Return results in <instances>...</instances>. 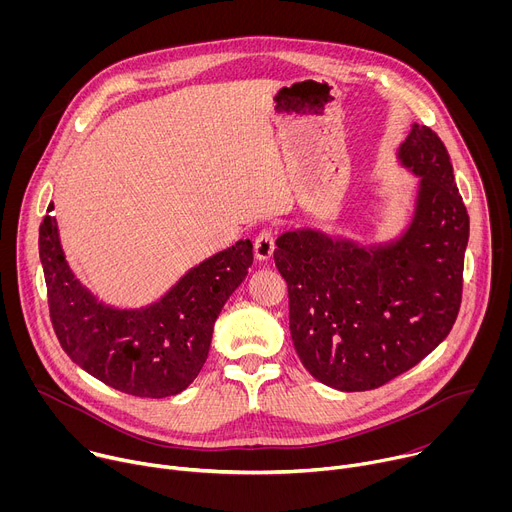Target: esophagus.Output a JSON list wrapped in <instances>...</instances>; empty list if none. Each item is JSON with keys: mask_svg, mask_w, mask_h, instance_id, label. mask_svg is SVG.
<instances>
[{"mask_svg": "<svg viewBox=\"0 0 512 512\" xmlns=\"http://www.w3.org/2000/svg\"><path fill=\"white\" fill-rule=\"evenodd\" d=\"M253 251H255V257L259 261H269L273 251H275V239H273V233L271 231H261L255 239V245H253Z\"/></svg>", "mask_w": 512, "mask_h": 512, "instance_id": "34e87169", "label": "esophagus"}]
</instances>
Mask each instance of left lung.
<instances>
[{
    "label": "left lung",
    "instance_id": "8db88e82",
    "mask_svg": "<svg viewBox=\"0 0 512 512\" xmlns=\"http://www.w3.org/2000/svg\"><path fill=\"white\" fill-rule=\"evenodd\" d=\"M397 160L419 178L401 237L360 245L294 229L275 243L296 352L314 379L346 393L415 367L450 334L462 302L470 218L446 145L413 123Z\"/></svg>",
    "mask_w": 512,
    "mask_h": 512
}]
</instances>
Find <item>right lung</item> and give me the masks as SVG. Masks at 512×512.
I'll return each mask as SVG.
<instances>
[{
  "label": "right lung",
  "mask_w": 512,
  "mask_h": 512,
  "mask_svg": "<svg viewBox=\"0 0 512 512\" xmlns=\"http://www.w3.org/2000/svg\"><path fill=\"white\" fill-rule=\"evenodd\" d=\"M38 249L62 350L105 385L150 399L178 395L198 377L214 322L253 263V243L237 241L192 267L158 302L119 310L99 302L72 273L50 214L40 225Z\"/></svg>",
  "instance_id": "add662e5"
}]
</instances>
